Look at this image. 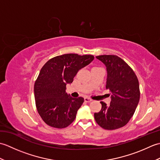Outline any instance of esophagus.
<instances>
[{
  "instance_id": "1",
  "label": "esophagus",
  "mask_w": 160,
  "mask_h": 160,
  "mask_svg": "<svg viewBox=\"0 0 160 160\" xmlns=\"http://www.w3.org/2000/svg\"><path fill=\"white\" fill-rule=\"evenodd\" d=\"M84 102H90L92 101V100L90 99V98H84Z\"/></svg>"
}]
</instances>
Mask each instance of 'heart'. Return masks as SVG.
<instances>
[{"instance_id":"obj_1","label":"heart","mask_w":160,"mask_h":160,"mask_svg":"<svg viewBox=\"0 0 160 160\" xmlns=\"http://www.w3.org/2000/svg\"><path fill=\"white\" fill-rule=\"evenodd\" d=\"M93 68H97V67H93Z\"/></svg>"}]
</instances>
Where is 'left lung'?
<instances>
[{
  "mask_svg": "<svg viewBox=\"0 0 160 160\" xmlns=\"http://www.w3.org/2000/svg\"><path fill=\"white\" fill-rule=\"evenodd\" d=\"M96 58L107 67L106 88L111 92V101L109 105L100 102L102 108L94 118L102 128L114 130L125 126L133 115L140 100V85L134 71L120 57L102 55Z\"/></svg>",
  "mask_w": 160,
  "mask_h": 160,
  "instance_id": "8db88e82",
  "label": "left lung"
}]
</instances>
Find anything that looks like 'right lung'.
<instances>
[{
    "label": "right lung",
    "mask_w": 160,
    "mask_h": 160,
    "mask_svg": "<svg viewBox=\"0 0 160 160\" xmlns=\"http://www.w3.org/2000/svg\"><path fill=\"white\" fill-rule=\"evenodd\" d=\"M93 59L92 55L67 53L44 64L35 82L34 97L37 111L47 125L62 128L74 121L84 98L71 97L66 93V85Z\"/></svg>",
    "instance_id": "1"
}]
</instances>
